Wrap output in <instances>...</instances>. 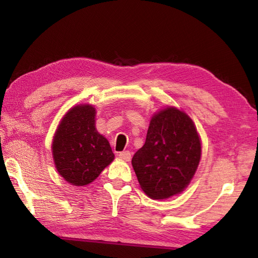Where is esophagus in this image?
<instances>
[{
	"mask_svg": "<svg viewBox=\"0 0 258 258\" xmlns=\"http://www.w3.org/2000/svg\"><path fill=\"white\" fill-rule=\"evenodd\" d=\"M118 157L120 159H123L125 161H130L131 159V152L130 151H121L118 154Z\"/></svg>",
	"mask_w": 258,
	"mask_h": 258,
	"instance_id": "obj_1",
	"label": "esophagus"
}]
</instances>
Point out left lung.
<instances>
[{
	"label": "left lung",
	"instance_id": "8db88e82",
	"mask_svg": "<svg viewBox=\"0 0 258 258\" xmlns=\"http://www.w3.org/2000/svg\"><path fill=\"white\" fill-rule=\"evenodd\" d=\"M202 155L199 135L189 116L169 107L152 117L146 143L132 158L142 190L166 199L185 189Z\"/></svg>",
	"mask_w": 258,
	"mask_h": 258
}]
</instances>
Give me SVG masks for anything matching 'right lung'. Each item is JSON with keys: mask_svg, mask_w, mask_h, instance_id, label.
Instances as JSON below:
<instances>
[{"mask_svg": "<svg viewBox=\"0 0 258 258\" xmlns=\"http://www.w3.org/2000/svg\"><path fill=\"white\" fill-rule=\"evenodd\" d=\"M95 109L89 104L72 108L56 130L52 154L61 176L74 185L93 182L113 160L108 140L95 130Z\"/></svg>", "mask_w": 258, "mask_h": 258, "instance_id": "add662e5", "label": "right lung"}]
</instances>
